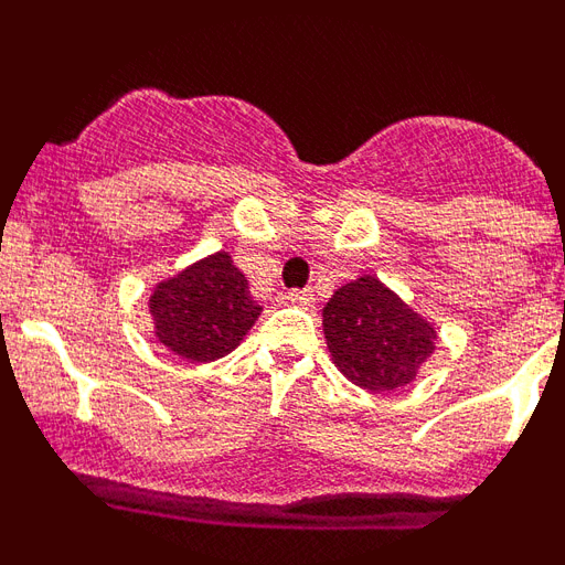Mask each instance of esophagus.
<instances>
[{
	"label": "esophagus",
	"mask_w": 565,
	"mask_h": 565,
	"mask_svg": "<svg viewBox=\"0 0 565 565\" xmlns=\"http://www.w3.org/2000/svg\"><path fill=\"white\" fill-rule=\"evenodd\" d=\"M288 302L299 308H313L317 297H313L311 288H294V291H288Z\"/></svg>",
	"instance_id": "obj_1"
}]
</instances>
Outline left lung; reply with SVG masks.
Masks as SVG:
<instances>
[{
    "label": "left lung",
    "mask_w": 565,
    "mask_h": 565,
    "mask_svg": "<svg viewBox=\"0 0 565 565\" xmlns=\"http://www.w3.org/2000/svg\"><path fill=\"white\" fill-rule=\"evenodd\" d=\"M333 364L364 391H396L413 382L436 348V331L376 277L339 288L322 311Z\"/></svg>",
    "instance_id": "obj_1"
}]
</instances>
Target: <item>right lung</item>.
Instances as JSON below:
<instances>
[{
    "label": "right lung",
    "instance_id": "obj_1",
    "mask_svg": "<svg viewBox=\"0 0 565 565\" xmlns=\"http://www.w3.org/2000/svg\"><path fill=\"white\" fill-rule=\"evenodd\" d=\"M259 311L246 274L234 268L226 252L194 263L149 297L158 339L192 362H212L234 351Z\"/></svg>",
    "mask_w": 565,
    "mask_h": 565
}]
</instances>
